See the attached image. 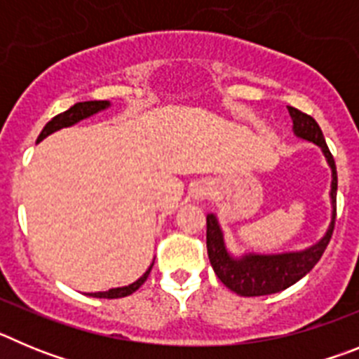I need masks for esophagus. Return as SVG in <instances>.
Wrapping results in <instances>:
<instances>
[{"instance_id":"obj_1","label":"esophagus","mask_w":359,"mask_h":359,"mask_svg":"<svg viewBox=\"0 0 359 359\" xmlns=\"http://www.w3.org/2000/svg\"><path fill=\"white\" fill-rule=\"evenodd\" d=\"M212 194V189L208 183H199L194 190V198L196 199H208Z\"/></svg>"}]
</instances>
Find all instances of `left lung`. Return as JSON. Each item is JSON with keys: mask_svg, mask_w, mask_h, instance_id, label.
Returning <instances> with one entry per match:
<instances>
[{"mask_svg": "<svg viewBox=\"0 0 359 359\" xmlns=\"http://www.w3.org/2000/svg\"><path fill=\"white\" fill-rule=\"evenodd\" d=\"M291 120H293V129L297 136L309 140L313 144L320 145L327 158L332 169V185H331V199H332V221L327 233L318 244L311 246L309 250L298 253H282V255H246L244 259H231L228 255L223 243V233L217 224V219L214 215H207V250L208 259L214 268L215 275L228 290L241 297H262V294L278 293L293 286L302 277H306L311 269L315 268L320 257L323 255L331 241L332 230H334L336 221V190H338V176H336V163L329 151L325 138L322 135V129L316 123L313 116H309L304 111L297 107L287 106Z\"/></svg>", "mask_w": 359, "mask_h": 359, "instance_id": "left-lung-1", "label": "left lung"}]
</instances>
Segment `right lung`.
<instances>
[{"label":"right lung","mask_w":359,"mask_h":359,"mask_svg":"<svg viewBox=\"0 0 359 359\" xmlns=\"http://www.w3.org/2000/svg\"><path fill=\"white\" fill-rule=\"evenodd\" d=\"M107 106H109V102H107V100H90V102H77L75 106L69 107L68 111L61 113V115L53 116V118L50 120L46 126H44V129L41 131L37 142H41L43 138H46L48 135H52L53 131H59V129H62V128H68V126H73V123L81 122L82 118H88V116L95 115V113H98L100 109H106ZM152 264H154V262H152ZM152 264L149 266L147 271H145V273L142 275L138 280L133 282V284H129V286L116 287V290H109V291H100V293H91V297H97V298H122V297H128V294L135 293V291L138 290V287H140L145 280H147L149 273H151Z\"/></svg>","instance_id":"obj_1"}]
</instances>
